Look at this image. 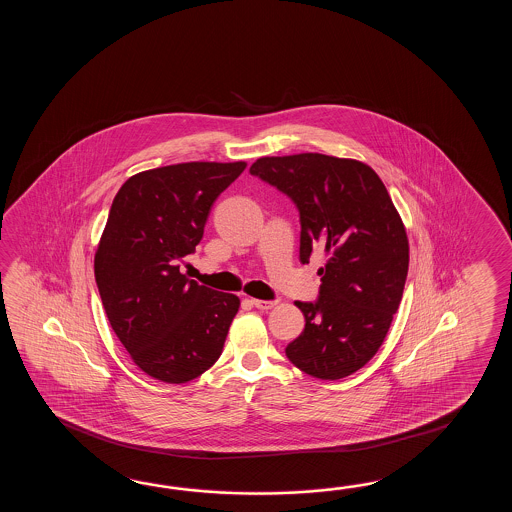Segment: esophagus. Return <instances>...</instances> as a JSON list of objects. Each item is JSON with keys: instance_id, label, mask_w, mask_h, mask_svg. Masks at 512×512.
Segmentation results:
<instances>
[{"instance_id": "1", "label": "esophagus", "mask_w": 512, "mask_h": 512, "mask_svg": "<svg viewBox=\"0 0 512 512\" xmlns=\"http://www.w3.org/2000/svg\"><path fill=\"white\" fill-rule=\"evenodd\" d=\"M251 304L261 309V311H269L274 305L278 304V300H256V298H252Z\"/></svg>"}]
</instances>
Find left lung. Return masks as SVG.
I'll list each match as a JSON object with an SVG mask.
<instances>
[{"label": "left lung", "mask_w": 512, "mask_h": 512, "mask_svg": "<svg viewBox=\"0 0 512 512\" xmlns=\"http://www.w3.org/2000/svg\"><path fill=\"white\" fill-rule=\"evenodd\" d=\"M251 174L291 197L300 214V261L326 252L302 335L285 348L298 370L337 381L379 351L403 298L408 238L381 177L368 164L322 153L261 157Z\"/></svg>", "instance_id": "8db88e82"}]
</instances>
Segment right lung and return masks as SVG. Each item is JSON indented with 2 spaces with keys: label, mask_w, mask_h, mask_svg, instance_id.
Listing matches in <instances>:
<instances>
[{
  "label": "right lung",
  "mask_w": 512,
  "mask_h": 512,
  "mask_svg": "<svg viewBox=\"0 0 512 512\" xmlns=\"http://www.w3.org/2000/svg\"><path fill=\"white\" fill-rule=\"evenodd\" d=\"M247 164L181 163L133 175L120 186L95 254L109 324L133 362L157 381L183 384L219 359L240 309L181 274L219 194Z\"/></svg>",
  "instance_id": "right-lung-1"
}]
</instances>
